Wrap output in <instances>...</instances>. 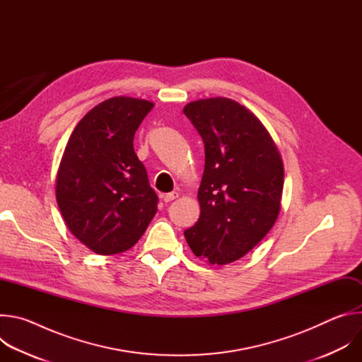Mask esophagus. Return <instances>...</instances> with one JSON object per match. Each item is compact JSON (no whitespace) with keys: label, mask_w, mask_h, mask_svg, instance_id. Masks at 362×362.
<instances>
[{"label":"esophagus","mask_w":362,"mask_h":362,"mask_svg":"<svg viewBox=\"0 0 362 362\" xmlns=\"http://www.w3.org/2000/svg\"><path fill=\"white\" fill-rule=\"evenodd\" d=\"M179 197V193L177 192H172V193H166L165 196H163V200L166 202V203H169V202H172V200H175V199H177Z\"/></svg>","instance_id":"obj_1"}]
</instances>
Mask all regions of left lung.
Listing matches in <instances>:
<instances>
[{
  "instance_id": "8db88e82",
  "label": "left lung",
  "mask_w": 362,
  "mask_h": 362,
  "mask_svg": "<svg viewBox=\"0 0 362 362\" xmlns=\"http://www.w3.org/2000/svg\"><path fill=\"white\" fill-rule=\"evenodd\" d=\"M183 113L204 143L200 216L185 238L200 259L232 264L259 243L278 219L281 153L262 122L235 100L190 101Z\"/></svg>"
}]
</instances>
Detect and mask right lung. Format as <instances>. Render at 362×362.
Returning a JSON list of instances; mask_svg holds the SVG:
<instances>
[{
	"instance_id": "right-lung-1",
	"label": "right lung",
	"mask_w": 362,
	"mask_h": 362,
	"mask_svg": "<svg viewBox=\"0 0 362 362\" xmlns=\"http://www.w3.org/2000/svg\"><path fill=\"white\" fill-rule=\"evenodd\" d=\"M154 103L126 95L93 107L73 130L56 177V199L70 232L90 250H129L158 212L133 140Z\"/></svg>"
}]
</instances>
